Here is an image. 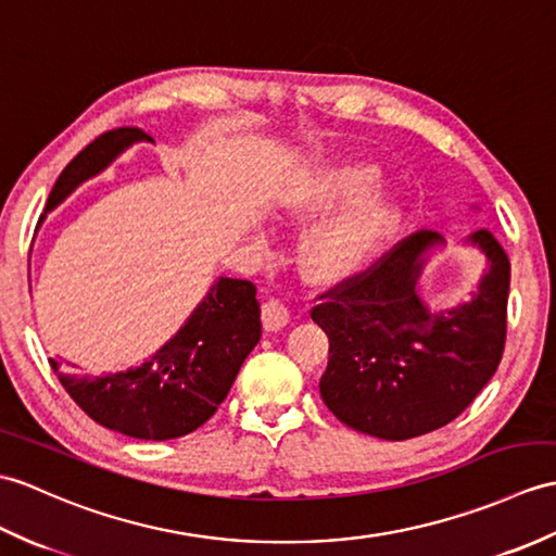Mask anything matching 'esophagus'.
I'll use <instances>...</instances> for the list:
<instances>
[{"label": "esophagus", "instance_id": "obj_1", "mask_svg": "<svg viewBox=\"0 0 556 556\" xmlns=\"http://www.w3.org/2000/svg\"><path fill=\"white\" fill-rule=\"evenodd\" d=\"M261 315H263V329L265 331H279V329H283L289 325V309L283 307L279 301H267V303H263V309H261Z\"/></svg>", "mask_w": 556, "mask_h": 556}]
</instances>
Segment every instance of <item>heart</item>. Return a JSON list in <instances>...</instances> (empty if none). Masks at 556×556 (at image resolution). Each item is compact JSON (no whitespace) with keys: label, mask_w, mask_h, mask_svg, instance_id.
I'll list each match as a JSON object with an SVG mask.
<instances>
[{"label":"heart","mask_w":556,"mask_h":556,"mask_svg":"<svg viewBox=\"0 0 556 556\" xmlns=\"http://www.w3.org/2000/svg\"><path fill=\"white\" fill-rule=\"evenodd\" d=\"M379 179V167L369 163H341L283 193L279 213L293 223H315L345 205L301 243V267L309 281L339 283L359 275L393 239L403 208L391 193L374 191Z\"/></svg>","instance_id":"1"}]
</instances>
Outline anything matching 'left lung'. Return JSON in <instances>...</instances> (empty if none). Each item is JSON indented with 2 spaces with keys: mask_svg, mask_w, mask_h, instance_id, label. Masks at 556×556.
<instances>
[{
  "mask_svg": "<svg viewBox=\"0 0 556 556\" xmlns=\"http://www.w3.org/2000/svg\"><path fill=\"white\" fill-rule=\"evenodd\" d=\"M462 247L485 257L469 301H424V269L445 239L419 231L313 309L329 337L319 393L345 426L407 441L453 421L493 379L507 337L509 257L488 229L471 231Z\"/></svg>",
  "mask_w": 556,
  "mask_h": 556,
  "instance_id": "1",
  "label": "left lung"
}]
</instances>
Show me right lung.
Wrapping results in <instances>:
<instances>
[{
    "label": "right lung",
    "instance_id": "obj_1",
    "mask_svg": "<svg viewBox=\"0 0 556 556\" xmlns=\"http://www.w3.org/2000/svg\"><path fill=\"white\" fill-rule=\"evenodd\" d=\"M139 141H149V135L121 127L85 147L59 175L40 223ZM261 333L253 283L217 277L185 325L141 365L101 377L61 367L54 357L49 365L85 415L103 429L141 441H170L215 415Z\"/></svg>",
    "mask_w": 556,
    "mask_h": 556
}]
</instances>
